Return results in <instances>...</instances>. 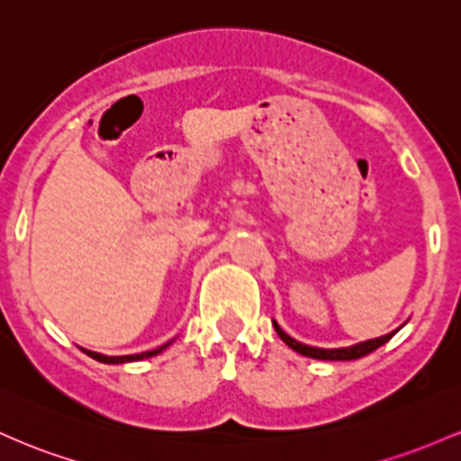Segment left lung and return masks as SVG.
<instances>
[{"label": "left lung", "mask_w": 461, "mask_h": 461, "mask_svg": "<svg viewBox=\"0 0 461 461\" xmlns=\"http://www.w3.org/2000/svg\"><path fill=\"white\" fill-rule=\"evenodd\" d=\"M274 324V330L278 333V338L285 342L289 348L296 350V353L304 355V357H312V359H324V361H350V359H359V357L372 353V350H376L379 346H384L387 339H392L398 330L402 329V324L398 327L396 330H392V333H385L381 335V338H372V339H366V342H359V344H350V346H342V348H320V346H309V344H303L298 342V339H294L292 335H287L285 330L278 327L276 320H272Z\"/></svg>", "instance_id": "left-lung-1"}]
</instances>
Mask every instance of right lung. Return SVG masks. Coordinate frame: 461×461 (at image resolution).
Listing matches in <instances>:
<instances>
[{"mask_svg": "<svg viewBox=\"0 0 461 461\" xmlns=\"http://www.w3.org/2000/svg\"><path fill=\"white\" fill-rule=\"evenodd\" d=\"M172 342H174V339H169L167 344L158 346V348H154V350H146V353H137V355H122V357H108V355L95 353V350H86V348H82V350H85V353L89 355V357H93V359H95V361H100V364H128V361H141V359H149V357H154V355L163 353V350L167 348V346L172 344Z\"/></svg>", "mask_w": 461, "mask_h": 461, "instance_id": "1", "label": "right lung"}]
</instances>
